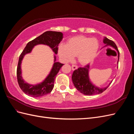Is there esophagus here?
Segmentation results:
<instances>
[{
  "label": "esophagus",
  "instance_id": "esophagus-1",
  "mask_svg": "<svg viewBox=\"0 0 134 134\" xmlns=\"http://www.w3.org/2000/svg\"><path fill=\"white\" fill-rule=\"evenodd\" d=\"M71 68H72V70H75L78 69V66H77L76 65H72L71 66Z\"/></svg>",
  "mask_w": 134,
  "mask_h": 134
}]
</instances>
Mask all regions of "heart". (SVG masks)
<instances>
[{"instance_id": "1", "label": "heart", "mask_w": 134, "mask_h": 134, "mask_svg": "<svg viewBox=\"0 0 134 134\" xmlns=\"http://www.w3.org/2000/svg\"><path fill=\"white\" fill-rule=\"evenodd\" d=\"M98 48L99 43L97 39L80 36L71 38L66 44H60L58 54L65 62H70L77 55L81 64L87 65L95 58Z\"/></svg>"}]
</instances>
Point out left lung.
<instances>
[{"instance_id":"8db88e82","label":"left lung","mask_w":134,"mask_h":134,"mask_svg":"<svg viewBox=\"0 0 134 134\" xmlns=\"http://www.w3.org/2000/svg\"><path fill=\"white\" fill-rule=\"evenodd\" d=\"M103 42L106 44L104 47L111 46L117 51V53H118V61H117V63L118 64L120 53L115 43L111 41V40L108 39L106 37H104ZM90 68V65L88 64L86 66L83 68H79L78 69L74 70L71 76L72 83H73L74 86L76 88V90L84 95L91 96L100 94V93H102L106 90L112 83V81L109 83L108 86L106 87L100 88L96 86L91 82L90 76H89ZM117 68H118V66H117Z\"/></svg>"}]
</instances>
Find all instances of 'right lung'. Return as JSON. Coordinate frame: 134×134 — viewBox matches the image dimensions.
I'll use <instances>...</instances> for the list:
<instances>
[{
  "mask_svg": "<svg viewBox=\"0 0 134 134\" xmlns=\"http://www.w3.org/2000/svg\"><path fill=\"white\" fill-rule=\"evenodd\" d=\"M63 38V34L60 32L46 31L28 42L19 56L17 69V76L19 86L26 94L32 97H40L50 93L54 88L56 76L63 64L56 62V55H54V62L49 74L42 82L37 84H30L25 82L22 76V61L26 54L31 53L34 47L38 44H44L49 46L54 53L58 54V46Z\"/></svg>",
  "mask_w": 134,
  "mask_h": 134,
  "instance_id": "obj_1",
  "label": "right lung"
}]
</instances>
